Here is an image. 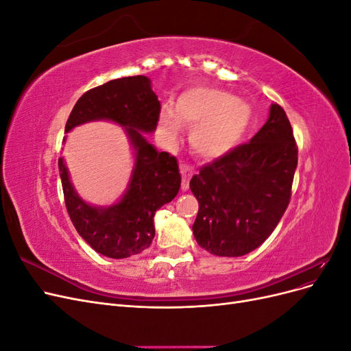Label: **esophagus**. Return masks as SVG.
<instances>
[{
    "mask_svg": "<svg viewBox=\"0 0 351 351\" xmlns=\"http://www.w3.org/2000/svg\"><path fill=\"white\" fill-rule=\"evenodd\" d=\"M180 173H182V176H183L182 189L186 192V190H189L190 178H192V176H193V169H192V167H189L186 164H182V165H180Z\"/></svg>",
    "mask_w": 351,
    "mask_h": 351,
    "instance_id": "1",
    "label": "esophagus"
}]
</instances>
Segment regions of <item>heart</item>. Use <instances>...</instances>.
I'll return each instance as SVG.
<instances>
[{"label":"heart","mask_w":351,"mask_h":351,"mask_svg":"<svg viewBox=\"0 0 351 351\" xmlns=\"http://www.w3.org/2000/svg\"><path fill=\"white\" fill-rule=\"evenodd\" d=\"M253 120L247 102L214 88H192L180 95L174 111H162L159 129L168 137L178 134V124L197 125L192 133L193 149L205 158L226 155L240 143Z\"/></svg>","instance_id":"heart-1"}]
</instances>
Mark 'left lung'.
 <instances>
[{
	"instance_id": "obj_1",
	"label": "left lung",
	"mask_w": 351,
	"mask_h": 351,
	"mask_svg": "<svg viewBox=\"0 0 351 351\" xmlns=\"http://www.w3.org/2000/svg\"><path fill=\"white\" fill-rule=\"evenodd\" d=\"M297 168L291 124L278 104L249 143L218 158L190 180L199 202L193 234L215 256L237 258L259 247L289 206Z\"/></svg>"
}]
</instances>
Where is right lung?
Instances as JSON below:
<instances>
[{
  "label": "right lung",
  "mask_w": 351,
  "mask_h": 351,
  "mask_svg": "<svg viewBox=\"0 0 351 351\" xmlns=\"http://www.w3.org/2000/svg\"><path fill=\"white\" fill-rule=\"evenodd\" d=\"M161 104L146 76L121 77L88 90L69 117L66 133L92 121L121 125L133 151V169L121 197L110 206L90 205L74 189L64 156L58 159L60 178L73 226L89 246L111 259L139 254L155 237L154 217L171 202L182 184L174 156L158 152L145 133H154ZM66 142V137H64Z\"/></svg>",
  "instance_id": "right-lung-1"
}]
</instances>
